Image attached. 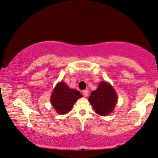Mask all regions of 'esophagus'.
<instances>
[{
	"instance_id": "esophagus-1",
	"label": "esophagus",
	"mask_w": 158,
	"mask_h": 158,
	"mask_svg": "<svg viewBox=\"0 0 158 158\" xmlns=\"http://www.w3.org/2000/svg\"><path fill=\"white\" fill-rule=\"evenodd\" d=\"M83 94L84 97H87V96L89 95V90H83Z\"/></svg>"
}]
</instances>
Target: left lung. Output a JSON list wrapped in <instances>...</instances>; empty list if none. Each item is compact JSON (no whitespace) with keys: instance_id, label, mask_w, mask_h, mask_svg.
Listing matches in <instances>:
<instances>
[{"instance_id":"obj_1","label":"left lung","mask_w":158,"mask_h":158,"mask_svg":"<svg viewBox=\"0 0 158 158\" xmlns=\"http://www.w3.org/2000/svg\"><path fill=\"white\" fill-rule=\"evenodd\" d=\"M118 96L113 87L106 81H102L97 89L91 92L89 102L94 111L99 115L106 116L111 113L115 107Z\"/></svg>"}]
</instances>
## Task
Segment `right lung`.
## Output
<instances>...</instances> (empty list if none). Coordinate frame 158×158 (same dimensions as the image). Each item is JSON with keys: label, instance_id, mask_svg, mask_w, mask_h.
Listing matches in <instances>:
<instances>
[{"label": "right lung", "instance_id": "add662e5", "mask_svg": "<svg viewBox=\"0 0 158 158\" xmlns=\"http://www.w3.org/2000/svg\"><path fill=\"white\" fill-rule=\"evenodd\" d=\"M82 97L78 91L69 89L64 82L61 81L53 90L51 102L57 113L64 114L68 113L77 100Z\"/></svg>", "mask_w": 158, "mask_h": 158}]
</instances>
